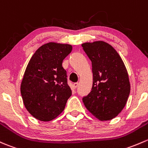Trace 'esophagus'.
Wrapping results in <instances>:
<instances>
[{"instance_id":"obj_1","label":"esophagus","mask_w":148,"mask_h":148,"mask_svg":"<svg viewBox=\"0 0 148 148\" xmlns=\"http://www.w3.org/2000/svg\"><path fill=\"white\" fill-rule=\"evenodd\" d=\"M78 85H79L78 83H74V84H73V86H74V88H76L77 87H78Z\"/></svg>"}]
</instances>
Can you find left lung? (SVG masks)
<instances>
[{
	"instance_id": "obj_1",
	"label": "left lung",
	"mask_w": 148,
	"mask_h": 148,
	"mask_svg": "<svg viewBox=\"0 0 148 148\" xmlns=\"http://www.w3.org/2000/svg\"><path fill=\"white\" fill-rule=\"evenodd\" d=\"M82 46L91 61L93 72L91 91L82 100L93 116L109 121L123 109L130 94L127 69L119 53L108 43L96 41Z\"/></svg>"
}]
</instances>
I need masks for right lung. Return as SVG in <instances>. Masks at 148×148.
<instances>
[{
	"mask_svg": "<svg viewBox=\"0 0 148 148\" xmlns=\"http://www.w3.org/2000/svg\"><path fill=\"white\" fill-rule=\"evenodd\" d=\"M71 50L70 45L47 43L37 49L28 62L21 92L26 109L39 121L57 118L71 96L62 62Z\"/></svg>",
	"mask_w": 148,
	"mask_h": 148,
	"instance_id": "add662e5",
	"label": "right lung"
}]
</instances>
